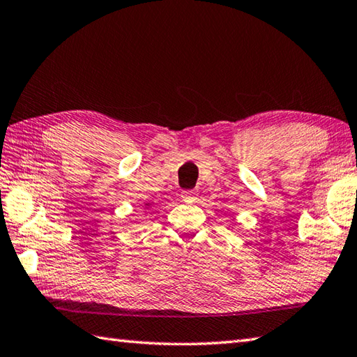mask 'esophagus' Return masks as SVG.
Returning a JSON list of instances; mask_svg holds the SVG:
<instances>
[{
    "instance_id": "34e87169",
    "label": "esophagus",
    "mask_w": 357,
    "mask_h": 357,
    "mask_svg": "<svg viewBox=\"0 0 357 357\" xmlns=\"http://www.w3.org/2000/svg\"><path fill=\"white\" fill-rule=\"evenodd\" d=\"M181 198H183L185 202H195L196 198H198V192L184 190L183 193H181Z\"/></svg>"
}]
</instances>
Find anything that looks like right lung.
Wrapping results in <instances>:
<instances>
[{"label":"right lung","instance_id":"1","mask_svg":"<svg viewBox=\"0 0 357 357\" xmlns=\"http://www.w3.org/2000/svg\"><path fill=\"white\" fill-rule=\"evenodd\" d=\"M153 206H155V204H153V201H147V202H144V208H146V210H150V208H153Z\"/></svg>","mask_w":357,"mask_h":357}]
</instances>
